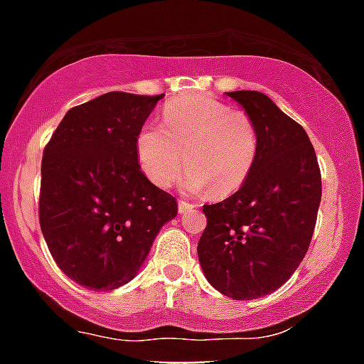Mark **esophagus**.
<instances>
[{"instance_id": "obj_1", "label": "esophagus", "mask_w": 364, "mask_h": 364, "mask_svg": "<svg viewBox=\"0 0 364 364\" xmlns=\"http://www.w3.org/2000/svg\"><path fill=\"white\" fill-rule=\"evenodd\" d=\"M177 209H179V215H185V213H188V210L194 209V205H191V203H187V201L179 200L177 201Z\"/></svg>"}]
</instances>
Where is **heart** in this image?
<instances>
[{
	"instance_id": "1",
	"label": "heart",
	"mask_w": 364,
	"mask_h": 364,
	"mask_svg": "<svg viewBox=\"0 0 364 364\" xmlns=\"http://www.w3.org/2000/svg\"><path fill=\"white\" fill-rule=\"evenodd\" d=\"M136 157L157 187H170L187 166L188 192L210 188L213 196L225 198L248 181L257 133L248 114L215 97L188 96L164 107L163 127L148 124L139 131Z\"/></svg>"
}]
</instances>
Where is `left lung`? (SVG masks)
Listing matches in <instances>:
<instances>
[{
  "instance_id": "8db88e82",
  "label": "left lung",
  "mask_w": 364,
  "mask_h": 364,
  "mask_svg": "<svg viewBox=\"0 0 364 364\" xmlns=\"http://www.w3.org/2000/svg\"><path fill=\"white\" fill-rule=\"evenodd\" d=\"M257 133V157L244 187L203 205L198 257L207 281L233 300L277 291L300 267L313 239L322 179L309 136L267 94L228 92Z\"/></svg>"
}]
</instances>
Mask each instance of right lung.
<instances>
[{
	"instance_id": "right-lung-1",
	"label": "right lung",
	"mask_w": 364,
	"mask_h": 364,
	"mask_svg": "<svg viewBox=\"0 0 364 364\" xmlns=\"http://www.w3.org/2000/svg\"><path fill=\"white\" fill-rule=\"evenodd\" d=\"M107 92L72 107L42 157L38 218L57 267L112 291L139 274L177 201L142 173L136 135L163 97Z\"/></svg>"
}]
</instances>
